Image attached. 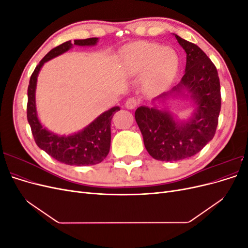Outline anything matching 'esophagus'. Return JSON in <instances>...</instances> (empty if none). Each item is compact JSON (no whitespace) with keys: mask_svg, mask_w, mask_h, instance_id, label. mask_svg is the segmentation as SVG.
Instances as JSON below:
<instances>
[{"mask_svg":"<svg viewBox=\"0 0 248 248\" xmlns=\"http://www.w3.org/2000/svg\"><path fill=\"white\" fill-rule=\"evenodd\" d=\"M138 104H139V101L134 98V97H131V98L127 99V101L125 103V107L128 109H133L138 107Z\"/></svg>","mask_w":248,"mask_h":248,"instance_id":"obj_1","label":"esophagus"}]
</instances>
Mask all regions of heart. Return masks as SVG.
I'll return each instance as SVG.
<instances>
[{"label":"heart","instance_id":"1","mask_svg":"<svg viewBox=\"0 0 248 248\" xmlns=\"http://www.w3.org/2000/svg\"><path fill=\"white\" fill-rule=\"evenodd\" d=\"M123 67L130 76L144 74V85L152 92L170 87L176 78L180 60L177 51L159 43L137 41L122 50Z\"/></svg>","mask_w":248,"mask_h":248}]
</instances>
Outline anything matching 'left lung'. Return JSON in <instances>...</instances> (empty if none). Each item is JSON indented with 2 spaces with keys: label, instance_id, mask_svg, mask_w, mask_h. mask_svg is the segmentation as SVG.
Returning a JSON list of instances; mask_svg holds the SVG:
<instances>
[{
  "label": "left lung",
  "instance_id": "obj_1",
  "mask_svg": "<svg viewBox=\"0 0 248 248\" xmlns=\"http://www.w3.org/2000/svg\"><path fill=\"white\" fill-rule=\"evenodd\" d=\"M174 35L186 52L183 78L170 91L155 97L152 108L140 107L134 114L148 153L161 161L182 160L200 152L214 137L221 106L219 78L211 60L196 44ZM178 95L192 100L193 114L186 120L158 106Z\"/></svg>",
  "mask_w": 248,
  "mask_h": 248
}]
</instances>
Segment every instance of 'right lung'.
I'll return each mask as SVG.
<instances>
[{"label": "right lung", "instance_id": "1", "mask_svg": "<svg viewBox=\"0 0 248 248\" xmlns=\"http://www.w3.org/2000/svg\"><path fill=\"white\" fill-rule=\"evenodd\" d=\"M98 38L77 39L72 43L70 40L52 48L37 65L30 78L28 87V107L27 117L31 126L34 140L43 151L52 158L69 166H93L101 162L108 156L110 148V122L115 112L120 110L119 107H114L102 112L85 128L68 136H60L49 131L44 127L37 115L36 108V87L37 78L44 63L64 52L68 51L73 46H94Z\"/></svg>", "mask_w": 248, "mask_h": 248}]
</instances>
